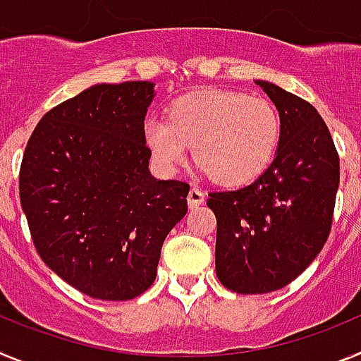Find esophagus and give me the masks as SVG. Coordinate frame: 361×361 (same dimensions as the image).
<instances>
[{
    "instance_id": "34e87169",
    "label": "esophagus",
    "mask_w": 361,
    "mask_h": 361,
    "mask_svg": "<svg viewBox=\"0 0 361 361\" xmlns=\"http://www.w3.org/2000/svg\"><path fill=\"white\" fill-rule=\"evenodd\" d=\"M204 202V193L199 190V188H191L190 193H188V206L190 208H197Z\"/></svg>"
}]
</instances>
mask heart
I'll list each match as a JSON object with an SVG mask.
<instances>
[{
    "label": "heart",
    "instance_id": "heart-1",
    "mask_svg": "<svg viewBox=\"0 0 361 361\" xmlns=\"http://www.w3.org/2000/svg\"><path fill=\"white\" fill-rule=\"evenodd\" d=\"M145 139L166 171L186 164L195 146L197 162L216 183L244 186L260 177L275 157L280 119L264 99L202 90L177 99L170 119L149 117Z\"/></svg>",
    "mask_w": 361,
    "mask_h": 361
}]
</instances>
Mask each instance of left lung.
Listing matches in <instances>:
<instances>
[{
  "instance_id": "1",
  "label": "left lung",
  "mask_w": 361,
  "mask_h": 361,
  "mask_svg": "<svg viewBox=\"0 0 361 361\" xmlns=\"http://www.w3.org/2000/svg\"><path fill=\"white\" fill-rule=\"evenodd\" d=\"M257 85L280 116L279 152L235 191H212L216 276L233 293L264 295L291 283L317 258L333 224L340 159L317 108L267 81Z\"/></svg>"
}]
</instances>
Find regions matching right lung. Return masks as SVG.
<instances>
[{
  "label": "right lung",
  "mask_w": 361,
  "mask_h": 361,
  "mask_svg": "<svg viewBox=\"0 0 361 361\" xmlns=\"http://www.w3.org/2000/svg\"><path fill=\"white\" fill-rule=\"evenodd\" d=\"M153 82L95 85L47 111L19 168V199L43 262L99 300L142 295L190 184L149 175Z\"/></svg>",
  "instance_id": "1"
}]
</instances>
